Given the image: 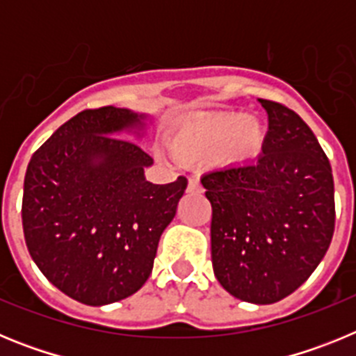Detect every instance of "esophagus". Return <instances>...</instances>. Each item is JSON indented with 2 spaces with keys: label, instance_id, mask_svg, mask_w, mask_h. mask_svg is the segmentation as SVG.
I'll list each match as a JSON object with an SVG mask.
<instances>
[{
  "label": "esophagus",
  "instance_id": "obj_1",
  "mask_svg": "<svg viewBox=\"0 0 356 356\" xmlns=\"http://www.w3.org/2000/svg\"><path fill=\"white\" fill-rule=\"evenodd\" d=\"M187 193H194V194L203 193V187H201V184L196 180V178H191V180H188Z\"/></svg>",
  "mask_w": 356,
  "mask_h": 356
}]
</instances>
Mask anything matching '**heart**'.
Masks as SVG:
<instances>
[{
    "label": "heart",
    "mask_w": 356,
    "mask_h": 356,
    "mask_svg": "<svg viewBox=\"0 0 356 356\" xmlns=\"http://www.w3.org/2000/svg\"><path fill=\"white\" fill-rule=\"evenodd\" d=\"M171 153L184 163L212 162L221 169H241L262 155L266 128L257 118L237 112L193 115L171 137Z\"/></svg>",
    "instance_id": "obj_1"
}]
</instances>
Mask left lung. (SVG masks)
I'll list each match as a JSON object with an SVG mask.
<instances>
[{"label": "left lung", "mask_w": 356, "mask_h": 356, "mask_svg": "<svg viewBox=\"0 0 356 356\" xmlns=\"http://www.w3.org/2000/svg\"><path fill=\"white\" fill-rule=\"evenodd\" d=\"M269 118L262 155L201 178L212 205V266L237 300L271 305L303 285L335 228L332 165L307 122L259 99Z\"/></svg>", "instance_id": "1"}]
</instances>
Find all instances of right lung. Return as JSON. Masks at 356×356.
<instances>
[{
    "mask_svg": "<svg viewBox=\"0 0 356 356\" xmlns=\"http://www.w3.org/2000/svg\"><path fill=\"white\" fill-rule=\"evenodd\" d=\"M146 114L102 106L64 122L33 153L24 176L23 229L31 259L58 291L90 307L139 291L187 178L155 185L153 159L134 140Z\"/></svg>",
    "mask_w": 356,
    "mask_h": 356,
    "instance_id": "obj_1",
    "label": "right lung"
}]
</instances>
